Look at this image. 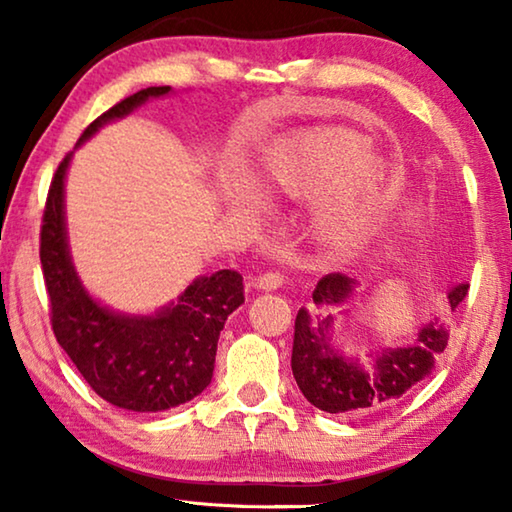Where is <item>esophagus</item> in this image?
Returning a JSON list of instances; mask_svg holds the SVG:
<instances>
[{"instance_id":"34e87169","label":"esophagus","mask_w":512,"mask_h":512,"mask_svg":"<svg viewBox=\"0 0 512 512\" xmlns=\"http://www.w3.org/2000/svg\"><path fill=\"white\" fill-rule=\"evenodd\" d=\"M284 284V275L282 273H264V275H259L257 280H255V287L257 289H262V291H275V289H280Z\"/></svg>"}]
</instances>
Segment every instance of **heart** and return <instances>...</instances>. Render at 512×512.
I'll use <instances>...</instances> for the list:
<instances>
[{"mask_svg": "<svg viewBox=\"0 0 512 512\" xmlns=\"http://www.w3.org/2000/svg\"><path fill=\"white\" fill-rule=\"evenodd\" d=\"M366 137L348 128L298 133L275 149L259 173L266 194L296 201L318 198L309 216L311 239L329 253L352 255L375 235L391 171L368 153ZM221 196L241 212H259L264 198L244 178L221 180Z\"/></svg>", "mask_w": 512, "mask_h": 512, "instance_id": "obj_1", "label": "heart"}]
</instances>
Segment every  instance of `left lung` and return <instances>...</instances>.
Here are the masks:
<instances>
[{"mask_svg": "<svg viewBox=\"0 0 512 512\" xmlns=\"http://www.w3.org/2000/svg\"><path fill=\"white\" fill-rule=\"evenodd\" d=\"M357 282L348 275L332 273L316 284L314 305L323 308L325 315L311 318L309 309L302 307L296 316V334H293L291 370L298 388L316 409L325 413H339L359 418L395 402L413 391L422 379L436 368L438 354L447 348L449 332L445 323L431 320L422 325L411 345L402 348H384L375 357L370 354L372 366L361 363L359 357H348L336 348L332 332L336 314H348L343 309L354 298ZM467 284H449L447 307L456 309L467 296Z\"/></svg>", "mask_w": 512, "mask_h": 512, "instance_id": "left-lung-1", "label": "left lung"}]
</instances>
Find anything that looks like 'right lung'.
I'll return each instance as SVG.
<instances>
[{
  "mask_svg": "<svg viewBox=\"0 0 512 512\" xmlns=\"http://www.w3.org/2000/svg\"><path fill=\"white\" fill-rule=\"evenodd\" d=\"M169 92V85H160L119 101L85 128L76 149L110 121L124 119L149 99ZM72 155L74 151L65 155L51 180L40 232V262L56 341L92 391L119 409L158 413L194 400L212 381L225 320L244 305V277L228 268L196 277L178 300L155 314H124L101 305L83 287L69 253L65 178Z\"/></svg>",
  "mask_w": 512,
  "mask_h": 512,
  "instance_id": "obj_1",
  "label": "right lung"
}]
</instances>
